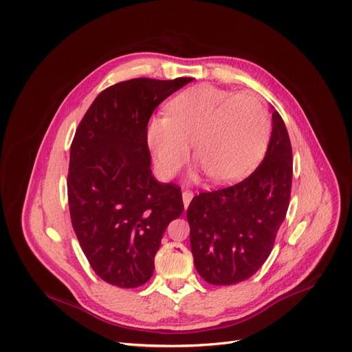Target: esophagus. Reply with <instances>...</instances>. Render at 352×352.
Returning a JSON list of instances; mask_svg holds the SVG:
<instances>
[{
  "label": "esophagus",
  "instance_id": "esophagus-1",
  "mask_svg": "<svg viewBox=\"0 0 352 352\" xmlns=\"http://www.w3.org/2000/svg\"><path fill=\"white\" fill-rule=\"evenodd\" d=\"M192 197H194V192L192 191H190V190H186L182 192V201H184V207H188L190 206V202H191V199H192Z\"/></svg>",
  "mask_w": 352,
  "mask_h": 352
}]
</instances>
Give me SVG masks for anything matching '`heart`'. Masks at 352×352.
Returning <instances> with one entry per match:
<instances>
[{"instance_id": "1", "label": "heart", "mask_w": 352, "mask_h": 352, "mask_svg": "<svg viewBox=\"0 0 352 352\" xmlns=\"http://www.w3.org/2000/svg\"><path fill=\"white\" fill-rule=\"evenodd\" d=\"M270 138V117L252 92L201 85L181 92L168 104V116H157L146 126L158 173L174 177L194 155L215 182L245 177L261 160Z\"/></svg>"}]
</instances>
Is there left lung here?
Wrapping results in <instances>:
<instances>
[{
    "label": "left lung",
    "instance_id": "obj_1",
    "mask_svg": "<svg viewBox=\"0 0 352 352\" xmlns=\"http://www.w3.org/2000/svg\"><path fill=\"white\" fill-rule=\"evenodd\" d=\"M291 184L292 148L274 109L267 154L255 171L234 186L199 192L190 202L194 265L208 284H238L263 267L287 215Z\"/></svg>",
    "mask_w": 352,
    "mask_h": 352
}]
</instances>
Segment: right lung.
Masks as SVG:
<instances>
[{
	"mask_svg": "<svg viewBox=\"0 0 352 352\" xmlns=\"http://www.w3.org/2000/svg\"><path fill=\"white\" fill-rule=\"evenodd\" d=\"M192 78H133L101 91L77 126L67 178L72 228L94 272L120 288L151 278L154 256L184 211L181 187L151 171L146 126Z\"/></svg>",
	"mask_w": 352,
	"mask_h": 352,
	"instance_id": "obj_1",
	"label": "right lung"
}]
</instances>
